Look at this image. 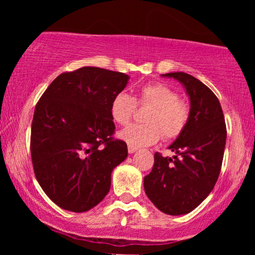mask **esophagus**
Instances as JSON below:
<instances>
[{
  "mask_svg": "<svg viewBox=\"0 0 255 255\" xmlns=\"http://www.w3.org/2000/svg\"><path fill=\"white\" fill-rule=\"evenodd\" d=\"M135 151H137V147H135V146L128 145V152H129V153H134Z\"/></svg>",
  "mask_w": 255,
  "mask_h": 255,
  "instance_id": "esophagus-1",
  "label": "esophagus"
}]
</instances>
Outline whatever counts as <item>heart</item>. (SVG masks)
Instances as JSON below:
<instances>
[{
    "mask_svg": "<svg viewBox=\"0 0 255 255\" xmlns=\"http://www.w3.org/2000/svg\"><path fill=\"white\" fill-rule=\"evenodd\" d=\"M136 103L151 105L146 114L144 125H131L119 134L127 144L135 147L152 145L163 137L175 139L188 124L191 109L178 98V93L162 83L146 84L140 87L135 99L129 93L121 91L114 96L110 104V115L114 122L127 126L136 110Z\"/></svg>",
    "mask_w": 255,
    "mask_h": 255,
    "instance_id": "1",
    "label": "heart"
}]
</instances>
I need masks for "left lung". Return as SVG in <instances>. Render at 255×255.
Instances as JSON below:
<instances>
[{
  "instance_id": "1",
  "label": "left lung",
  "mask_w": 255,
  "mask_h": 255,
  "mask_svg": "<svg viewBox=\"0 0 255 255\" xmlns=\"http://www.w3.org/2000/svg\"><path fill=\"white\" fill-rule=\"evenodd\" d=\"M163 77L180 81L191 99V116L169 148L172 158L154 153L152 171L144 177L148 199L171 216L189 213L211 193L223 162L227 127L218 98L206 85L183 72Z\"/></svg>"
}]
</instances>
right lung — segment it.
Wrapping results in <instances>:
<instances>
[{"label": "right lung", "mask_w": 255, "mask_h": 255, "mask_svg": "<svg viewBox=\"0 0 255 255\" xmlns=\"http://www.w3.org/2000/svg\"><path fill=\"white\" fill-rule=\"evenodd\" d=\"M125 73L83 67L60 74L36 105L31 128L34 175L61 209L85 212L108 194L114 168L127 158L115 139L114 96L128 83Z\"/></svg>", "instance_id": "right-lung-1"}]
</instances>
